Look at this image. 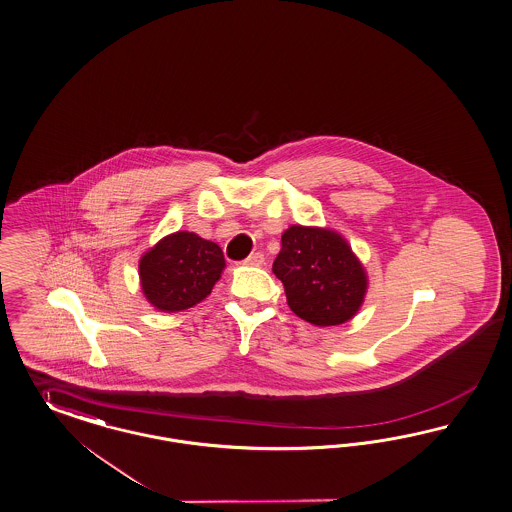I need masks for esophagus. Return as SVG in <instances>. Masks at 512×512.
Masks as SVG:
<instances>
[{"label":"esophagus","instance_id":"1","mask_svg":"<svg viewBox=\"0 0 512 512\" xmlns=\"http://www.w3.org/2000/svg\"><path fill=\"white\" fill-rule=\"evenodd\" d=\"M244 263H246L247 266L265 265V255H263V253H251Z\"/></svg>","mask_w":512,"mask_h":512}]
</instances>
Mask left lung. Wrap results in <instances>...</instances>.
<instances>
[{
    "label": "left lung",
    "instance_id": "left-lung-1",
    "mask_svg": "<svg viewBox=\"0 0 512 512\" xmlns=\"http://www.w3.org/2000/svg\"><path fill=\"white\" fill-rule=\"evenodd\" d=\"M272 272L282 280L293 314L318 327L350 321L369 287L367 270L346 238L321 227L285 230Z\"/></svg>",
    "mask_w": 512,
    "mask_h": 512
}]
</instances>
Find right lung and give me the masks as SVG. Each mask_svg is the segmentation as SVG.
Returning a JSON list of instances; mask_svg holds the SVG:
<instances>
[{"label": "right lung", "mask_w": 512, "mask_h": 512, "mask_svg": "<svg viewBox=\"0 0 512 512\" xmlns=\"http://www.w3.org/2000/svg\"><path fill=\"white\" fill-rule=\"evenodd\" d=\"M225 266L215 242L177 230L141 255V293L153 308L176 314L206 299Z\"/></svg>", "instance_id": "1"}]
</instances>
